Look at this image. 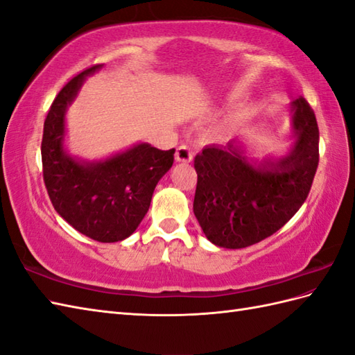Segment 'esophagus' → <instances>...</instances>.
Instances as JSON below:
<instances>
[{
  "label": "esophagus",
  "mask_w": 355,
  "mask_h": 355,
  "mask_svg": "<svg viewBox=\"0 0 355 355\" xmlns=\"http://www.w3.org/2000/svg\"><path fill=\"white\" fill-rule=\"evenodd\" d=\"M193 153L192 149L187 146V145H180L177 148V153H175V160L177 162H183V163H189L192 160Z\"/></svg>",
  "instance_id": "1"
}]
</instances>
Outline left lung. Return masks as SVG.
<instances>
[{"label":"left lung","mask_w":355,"mask_h":355,"mask_svg":"<svg viewBox=\"0 0 355 355\" xmlns=\"http://www.w3.org/2000/svg\"><path fill=\"white\" fill-rule=\"evenodd\" d=\"M291 107L297 140L279 162L253 166L233 141L195 157L193 214L210 243L253 245L284 227L305 202L319 164V126L302 96Z\"/></svg>","instance_id":"obj_1"}]
</instances>
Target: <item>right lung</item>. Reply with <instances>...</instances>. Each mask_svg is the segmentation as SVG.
<instances>
[{
  "label": "right lung",
  "mask_w": 355,
  "mask_h": 355,
  "mask_svg": "<svg viewBox=\"0 0 355 355\" xmlns=\"http://www.w3.org/2000/svg\"><path fill=\"white\" fill-rule=\"evenodd\" d=\"M93 65L76 74L53 101L44 122L42 175L53 207L78 232L99 243H117L145 218L155 186L173 163L175 149L140 143L97 163H80L64 153L65 110Z\"/></svg>",
  "instance_id": "obj_1"
}]
</instances>
